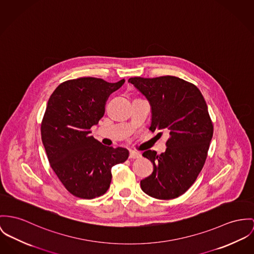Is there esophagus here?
I'll use <instances>...</instances> for the list:
<instances>
[{
    "label": "esophagus",
    "mask_w": 254,
    "mask_h": 254,
    "mask_svg": "<svg viewBox=\"0 0 254 254\" xmlns=\"http://www.w3.org/2000/svg\"><path fill=\"white\" fill-rule=\"evenodd\" d=\"M140 157H141V154H140V153L135 152V151H130V153H129V158L134 159V158H140Z\"/></svg>",
    "instance_id": "obj_1"
}]
</instances>
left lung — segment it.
Instances as JSON below:
<instances>
[{
  "mask_svg": "<svg viewBox=\"0 0 254 254\" xmlns=\"http://www.w3.org/2000/svg\"><path fill=\"white\" fill-rule=\"evenodd\" d=\"M128 82L151 105L150 130L169 132L164 153H143L154 170L140 182L141 189L156 199L177 198L195 182L207 157L214 133L207 103L195 85L175 76L133 77Z\"/></svg>",
  "mask_w": 254,
  "mask_h": 254,
  "instance_id": "1",
  "label": "left lung"
}]
</instances>
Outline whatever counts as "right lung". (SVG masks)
<instances>
[{"instance_id":"obj_1","label":"right lung","mask_w":254,"mask_h":254,"mask_svg":"<svg viewBox=\"0 0 254 254\" xmlns=\"http://www.w3.org/2000/svg\"><path fill=\"white\" fill-rule=\"evenodd\" d=\"M124 83L125 79L116 83L94 77L68 80L47 102L41 140L51 168L72 195L93 199L104 194L111 168L128 157L127 149L104 146L90 135L104 115L107 98Z\"/></svg>"}]
</instances>
